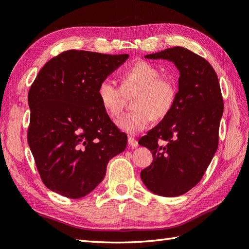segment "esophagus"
I'll return each instance as SVG.
<instances>
[{"mask_svg":"<svg viewBox=\"0 0 249 249\" xmlns=\"http://www.w3.org/2000/svg\"><path fill=\"white\" fill-rule=\"evenodd\" d=\"M128 146L132 148L138 147V142L134 137H128Z\"/></svg>","mask_w":249,"mask_h":249,"instance_id":"obj_1","label":"esophagus"}]
</instances>
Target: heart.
I'll return each mask as SVG.
<instances>
[{"label": "heart", "instance_id": "heart-1", "mask_svg": "<svg viewBox=\"0 0 249 249\" xmlns=\"http://www.w3.org/2000/svg\"><path fill=\"white\" fill-rule=\"evenodd\" d=\"M98 98L105 111L117 117L125 105V96H132V112L117 120L123 132L135 135L148 127L153 121L164 117L173 107L178 97V86L168 77H161L160 71L150 63L139 61L122 75L119 87L110 78L98 86Z\"/></svg>", "mask_w": 249, "mask_h": 249}]
</instances>
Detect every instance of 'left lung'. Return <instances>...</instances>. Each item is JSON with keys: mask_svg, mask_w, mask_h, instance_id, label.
I'll return each mask as SVG.
<instances>
[{"mask_svg": "<svg viewBox=\"0 0 249 249\" xmlns=\"http://www.w3.org/2000/svg\"><path fill=\"white\" fill-rule=\"evenodd\" d=\"M144 57L170 61L179 71L173 107L138 142L153 157L140 173L143 184L156 195L176 197L200 182L218 149L223 114L219 79L205 58L182 47Z\"/></svg>", "mask_w": 249, "mask_h": 249, "instance_id": "obj_1", "label": "left lung"}]
</instances>
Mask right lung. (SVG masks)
<instances>
[{
    "mask_svg": "<svg viewBox=\"0 0 249 249\" xmlns=\"http://www.w3.org/2000/svg\"><path fill=\"white\" fill-rule=\"evenodd\" d=\"M70 50L50 60L28 92V144L43 184L78 199L105 178L107 165L123 152L120 132L98 98V86L128 58Z\"/></svg>",
    "mask_w": 249,
    "mask_h": 249,
    "instance_id": "1",
    "label": "right lung"
}]
</instances>
